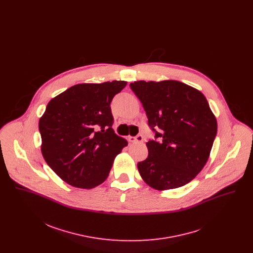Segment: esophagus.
Listing matches in <instances>:
<instances>
[{
    "instance_id": "esophagus-1",
    "label": "esophagus",
    "mask_w": 253,
    "mask_h": 253,
    "mask_svg": "<svg viewBox=\"0 0 253 253\" xmlns=\"http://www.w3.org/2000/svg\"><path fill=\"white\" fill-rule=\"evenodd\" d=\"M128 140L130 142H137V143H141L143 142V135L142 134H137L136 136H128Z\"/></svg>"
}]
</instances>
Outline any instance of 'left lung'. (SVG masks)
<instances>
[{"label":"left lung","instance_id":"left-lung-1","mask_svg":"<svg viewBox=\"0 0 253 253\" xmlns=\"http://www.w3.org/2000/svg\"><path fill=\"white\" fill-rule=\"evenodd\" d=\"M132 92L143 105L155 139L137 163L143 180L157 190L179 188L199 173L209 158L217 122L198 90L177 81L134 82Z\"/></svg>","mask_w":253,"mask_h":253}]
</instances>
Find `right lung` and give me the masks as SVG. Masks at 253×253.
Here are the masks:
<instances>
[{
    "label": "right lung",
    "mask_w": 253,
    "mask_h": 253,
    "mask_svg": "<svg viewBox=\"0 0 253 253\" xmlns=\"http://www.w3.org/2000/svg\"><path fill=\"white\" fill-rule=\"evenodd\" d=\"M123 81L74 85L49 101L39 121L42 154L71 186L92 189L108 177L115 157L128 145L112 126L111 101Z\"/></svg>",
    "instance_id": "right-lung-1"
}]
</instances>
